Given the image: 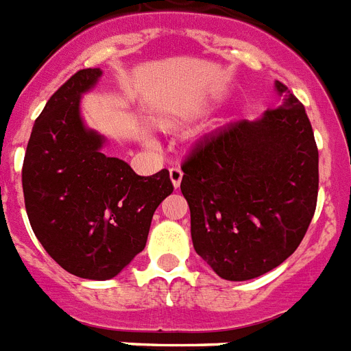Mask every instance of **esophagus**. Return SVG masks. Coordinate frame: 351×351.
I'll list each match as a JSON object with an SVG mask.
<instances>
[{"mask_svg": "<svg viewBox=\"0 0 351 351\" xmlns=\"http://www.w3.org/2000/svg\"><path fill=\"white\" fill-rule=\"evenodd\" d=\"M182 176H184V173H182L180 167H178V166L171 167V169H169V178H171V182H173V185H175V189H178V187H180Z\"/></svg>", "mask_w": 351, "mask_h": 351, "instance_id": "34e87169", "label": "esophagus"}]
</instances>
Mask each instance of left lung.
Wrapping results in <instances>:
<instances>
[{"instance_id":"left-lung-1","label":"left lung","mask_w":351,"mask_h":351,"mask_svg":"<svg viewBox=\"0 0 351 351\" xmlns=\"http://www.w3.org/2000/svg\"><path fill=\"white\" fill-rule=\"evenodd\" d=\"M283 104L254 122L204 136L182 164L191 238L216 274L247 281L294 254L317 205L319 151L304 106L276 81Z\"/></svg>"}]
</instances>
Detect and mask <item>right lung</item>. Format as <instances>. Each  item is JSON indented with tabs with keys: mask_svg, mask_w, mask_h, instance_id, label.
Masks as SVG:
<instances>
[{
	"mask_svg": "<svg viewBox=\"0 0 351 351\" xmlns=\"http://www.w3.org/2000/svg\"><path fill=\"white\" fill-rule=\"evenodd\" d=\"M101 75L79 70L50 97L21 171L37 240L66 272L97 281L115 278L144 250L156 207L173 193L169 171L138 176L104 155V138L84 128L79 99Z\"/></svg>",
	"mask_w": 351,
	"mask_h": 351,
	"instance_id": "obj_1",
	"label": "right lung"
}]
</instances>
